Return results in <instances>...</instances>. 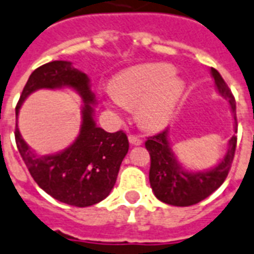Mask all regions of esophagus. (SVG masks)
Returning <instances> with one entry per match:
<instances>
[{
	"label": "esophagus",
	"mask_w": 254,
	"mask_h": 254,
	"mask_svg": "<svg viewBox=\"0 0 254 254\" xmlns=\"http://www.w3.org/2000/svg\"><path fill=\"white\" fill-rule=\"evenodd\" d=\"M129 142H130L131 145L138 146L142 143V138L139 137V135H134V134H130V135H129Z\"/></svg>",
	"instance_id": "34e87169"
}]
</instances>
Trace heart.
Returning a JSON list of instances; mask_svg holds the SVG:
<instances>
[{
	"label": "heart",
	"instance_id": "1",
	"mask_svg": "<svg viewBox=\"0 0 254 254\" xmlns=\"http://www.w3.org/2000/svg\"><path fill=\"white\" fill-rule=\"evenodd\" d=\"M174 73V67L164 64L125 70L111 83L115 104L137 108L138 121L145 127H164L184 92V83Z\"/></svg>",
	"mask_w": 254,
	"mask_h": 254
}]
</instances>
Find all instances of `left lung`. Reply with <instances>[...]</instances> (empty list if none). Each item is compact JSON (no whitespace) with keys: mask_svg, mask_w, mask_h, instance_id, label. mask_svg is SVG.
<instances>
[{"mask_svg":"<svg viewBox=\"0 0 254 254\" xmlns=\"http://www.w3.org/2000/svg\"><path fill=\"white\" fill-rule=\"evenodd\" d=\"M211 74L219 94L230 102L235 119V130L238 131L236 102L234 95L218 70L211 67ZM167 131L168 130L164 129L160 133L148 137L145 142L150 154V185L156 198L164 203L174 206L195 205L209 197L224 183L234 162L238 138L236 135L231 138L227 154L213 170L206 172H188L177 163L171 150Z\"/></svg>","mask_w":254,"mask_h":254,"instance_id":"obj_1","label":"left lung"}]
</instances>
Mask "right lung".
Here are the masks:
<instances>
[{"label": "right lung", "mask_w": 254, "mask_h": 254, "mask_svg": "<svg viewBox=\"0 0 254 254\" xmlns=\"http://www.w3.org/2000/svg\"><path fill=\"white\" fill-rule=\"evenodd\" d=\"M67 86L77 90L83 99V123L74 143L56 155L38 156L22 139L15 127V143L24 164L39 187L60 202L86 207L103 201L116 183L121 162L129 150L123 130L108 133L95 125L92 119L94 94L84 73L69 61H52L35 69L27 80L15 107L18 116L24 99L39 88Z\"/></svg>", "instance_id": "1"}]
</instances>
